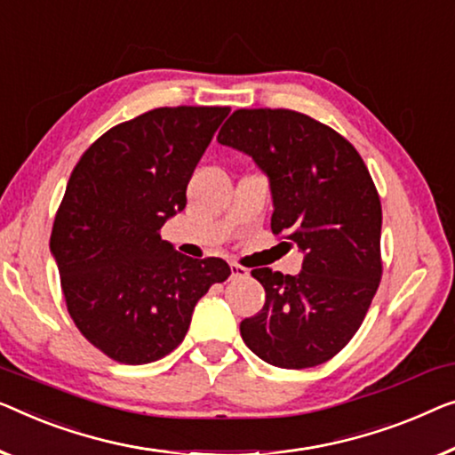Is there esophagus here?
Instances as JSON below:
<instances>
[{"mask_svg": "<svg viewBox=\"0 0 455 455\" xmlns=\"http://www.w3.org/2000/svg\"><path fill=\"white\" fill-rule=\"evenodd\" d=\"M229 271H232L234 279H243V276H248V268L238 265V262H232V265H229Z\"/></svg>", "mask_w": 455, "mask_h": 455, "instance_id": "1", "label": "esophagus"}]
</instances>
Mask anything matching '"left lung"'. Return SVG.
Segmentation results:
<instances>
[{"label":"left lung","mask_w":455,"mask_h":455,"mask_svg":"<svg viewBox=\"0 0 455 455\" xmlns=\"http://www.w3.org/2000/svg\"><path fill=\"white\" fill-rule=\"evenodd\" d=\"M271 180V232L304 250V271L254 268L267 301L242 320L246 347L283 370L332 359L381 281V203L363 157L328 124L289 108H238L217 135Z\"/></svg>","instance_id":"left-lung-1"}]
</instances>
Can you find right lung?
<instances>
[{
    "instance_id": "obj_1",
    "label": "right lung",
    "mask_w": 455,
    "mask_h": 455,
    "mask_svg": "<svg viewBox=\"0 0 455 455\" xmlns=\"http://www.w3.org/2000/svg\"><path fill=\"white\" fill-rule=\"evenodd\" d=\"M228 113L148 110L98 137L69 176L51 252L77 331L118 363L172 353L196 301L232 275L226 260L188 259L160 235L187 207V184Z\"/></svg>"
}]
</instances>
